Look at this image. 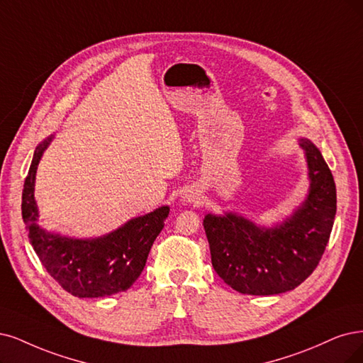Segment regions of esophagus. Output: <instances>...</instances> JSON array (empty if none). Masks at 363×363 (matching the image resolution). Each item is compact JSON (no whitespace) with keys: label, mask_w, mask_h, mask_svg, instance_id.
I'll use <instances>...</instances> for the list:
<instances>
[{"label":"esophagus","mask_w":363,"mask_h":363,"mask_svg":"<svg viewBox=\"0 0 363 363\" xmlns=\"http://www.w3.org/2000/svg\"><path fill=\"white\" fill-rule=\"evenodd\" d=\"M182 199H184V202H186V203H199L200 200H202V194H200V191L196 190V189H190V190L185 191Z\"/></svg>","instance_id":"esophagus-1"}]
</instances>
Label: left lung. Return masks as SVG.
I'll list each match as a JSON object with an SVG mask.
<instances>
[{"instance_id":"1","label":"left lung","mask_w":363,"mask_h":363,"mask_svg":"<svg viewBox=\"0 0 363 363\" xmlns=\"http://www.w3.org/2000/svg\"><path fill=\"white\" fill-rule=\"evenodd\" d=\"M310 189L303 202L272 227L236 212L206 213L212 266L233 290L269 296L296 289L317 267L337 213V189L318 147L301 138Z\"/></svg>"}]
</instances>
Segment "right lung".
<instances>
[{
	"label": "right lung",
	"mask_w": 363,
	"mask_h": 363,
	"mask_svg": "<svg viewBox=\"0 0 363 363\" xmlns=\"http://www.w3.org/2000/svg\"><path fill=\"white\" fill-rule=\"evenodd\" d=\"M53 138L50 134L35 147L23 184L22 218L30 244L50 277L73 296L104 298L125 291L140 277L170 208L160 206L99 238L80 239L45 230L37 223L34 186L37 166Z\"/></svg>",
	"instance_id": "obj_1"
}]
</instances>
